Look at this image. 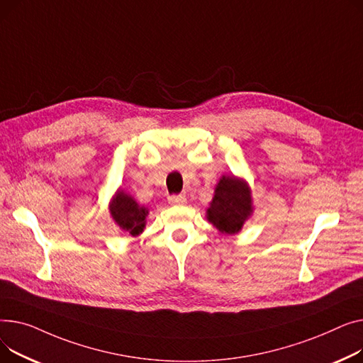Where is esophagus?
I'll use <instances>...</instances> for the list:
<instances>
[{
    "instance_id": "34e87169",
    "label": "esophagus",
    "mask_w": 363,
    "mask_h": 363,
    "mask_svg": "<svg viewBox=\"0 0 363 363\" xmlns=\"http://www.w3.org/2000/svg\"><path fill=\"white\" fill-rule=\"evenodd\" d=\"M168 202L172 205H184L186 203V196L184 195H172L168 198Z\"/></svg>"
}]
</instances>
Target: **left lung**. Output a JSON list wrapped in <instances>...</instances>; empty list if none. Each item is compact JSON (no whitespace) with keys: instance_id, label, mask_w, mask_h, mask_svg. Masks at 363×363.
<instances>
[{"instance_id":"1","label":"left lung","mask_w":363,"mask_h":363,"mask_svg":"<svg viewBox=\"0 0 363 363\" xmlns=\"http://www.w3.org/2000/svg\"><path fill=\"white\" fill-rule=\"evenodd\" d=\"M252 212V195L247 183L234 176H223L206 209L208 221L221 233L236 234Z\"/></svg>"}]
</instances>
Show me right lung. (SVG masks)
<instances>
[{
  "instance_id": "1",
  "label": "right lung",
  "mask_w": 363,
  "mask_h": 363,
  "mask_svg": "<svg viewBox=\"0 0 363 363\" xmlns=\"http://www.w3.org/2000/svg\"><path fill=\"white\" fill-rule=\"evenodd\" d=\"M110 212L113 220L123 231L136 238L145 228L149 211L145 206H140L130 195L118 190L110 202Z\"/></svg>"
}]
</instances>
